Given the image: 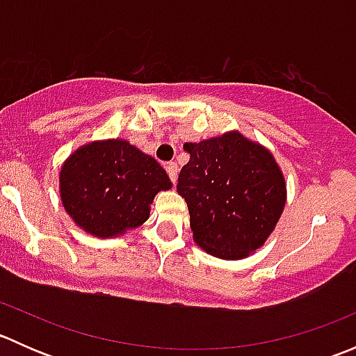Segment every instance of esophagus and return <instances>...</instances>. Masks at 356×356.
Returning a JSON list of instances; mask_svg holds the SVG:
<instances>
[{"mask_svg":"<svg viewBox=\"0 0 356 356\" xmlns=\"http://www.w3.org/2000/svg\"><path fill=\"white\" fill-rule=\"evenodd\" d=\"M167 172H168V175H170V179H172V182H174L175 184V181H177V174H179V165L175 163V161H168L167 163Z\"/></svg>","mask_w":356,"mask_h":356,"instance_id":"obj_1","label":"esophagus"}]
</instances>
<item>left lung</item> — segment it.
I'll return each instance as SVG.
<instances>
[{
    "label": "left lung",
    "instance_id": "left-lung-1",
    "mask_svg": "<svg viewBox=\"0 0 356 356\" xmlns=\"http://www.w3.org/2000/svg\"><path fill=\"white\" fill-rule=\"evenodd\" d=\"M179 174L193 239L222 260H243L265 245L288 200L286 179L268 148L239 131L186 143Z\"/></svg>",
    "mask_w": 356,
    "mask_h": 356
}]
</instances>
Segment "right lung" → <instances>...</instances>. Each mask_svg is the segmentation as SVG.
I'll use <instances>...</instances> for the list:
<instances>
[{"label":"right lung","instance_id":"obj_1","mask_svg":"<svg viewBox=\"0 0 356 356\" xmlns=\"http://www.w3.org/2000/svg\"><path fill=\"white\" fill-rule=\"evenodd\" d=\"M167 172L127 139H96L79 146L58 172V195L68 217L95 238H118L149 218Z\"/></svg>","mask_w":356,"mask_h":356}]
</instances>
